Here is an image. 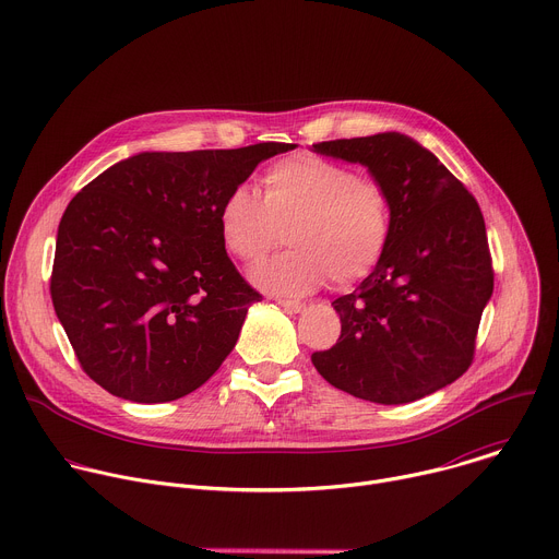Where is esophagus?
<instances>
[{"label": "esophagus", "instance_id": "1", "mask_svg": "<svg viewBox=\"0 0 559 559\" xmlns=\"http://www.w3.org/2000/svg\"><path fill=\"white\" fill-rule=\"evenodd\" d=\"M278 305H281L283 309H287V311H294V313H300V311L307 309L305 302H300V300H287V298H278Z\"/></svg>", "mask_w": 559, "mask_h": 559}]
</instances>
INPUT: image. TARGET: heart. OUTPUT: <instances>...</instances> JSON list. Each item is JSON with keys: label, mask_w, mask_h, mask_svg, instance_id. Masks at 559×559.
Returning <instances> with one entry per match:
<instances>
[{"label": "heart", "mask_w": 559, "mask_h": 559, "mask_svg": "<svg viewBox=\"0 0 559 559\" xmlns=\"http://www.w3.org/2000/svg\"><path fill=\"white\" fill-rule=\"evenodd\" d=\"M263 183V197L252 186H234L216 216L223 248L243 263L263 259L283 236L292 246L252 270L257 287L294 296L316 292L328 278L347 287L384 257L393 205L380 181L323 156L296 154L274 164Z\"/></svg>", "instance_id": "b5f03b06"}]
</instances>
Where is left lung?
Segmentation results:
<instances>
[{
  "mask_svg": "<svg viewBox=\"0 0 559 559\" xmlns=\"http://www.w3.org/2000/svg\"><path fill=\"white\" fill-rule=\"evenodd\" d=\"M360 164L393 205V227L373 272L332 305L341 338L311 362L330 384L378 405H405L471 365L477 325L493 294L480 205L407 134L380 132L311 145Z\"/></svg>",
  "mask_w": 559,
  "mask_h": 559,
  "instance_id": "obj_1",
  "label": "left lung"
}]
</instances>
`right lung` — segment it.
I'll return each instance as SVG.
<instances>
[{
  "instance_id": "obj_1",
  "label": "right lung",
  "mask_w": 559,
  "mask_h": 559,
  "mask_svg": "<svg viewBox=\"0 0 559 559\" xmlns=\"http://www.w3.org/2000/svg\"><path fill=\"white\" fill-rule=\"evenodd\" d=\"M294 147L139 152L68 203L50 296L97 384L123 401L170 403L221 367L261 294L221 243L218 205Z\"/></svg>"
}]
</instances>
